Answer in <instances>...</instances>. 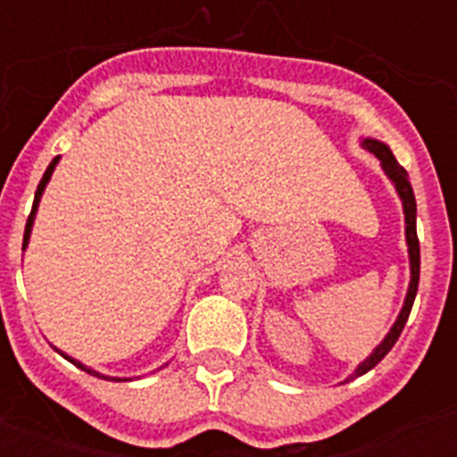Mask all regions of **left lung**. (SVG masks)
Here are the masks:
<instances>
[{"mask_svg": "<svg viewBox=\"0 0 457 457\" xmlns=\"http://www.w3.org/2000/svg\"><path fill=\"white\" fill-rule=\"evenodd\" d=\"M361 146L378 157L379 167H382L386 179L391 180V185L395 187V194H398V199H401L403 204V215H405L407 256H410V286H407V295H405V302H403L401 313H398L395 322L391 325L389 332H386V337L382 338V343H379L378 348H375L373 353H370L369 357H366L357 369H354V373L348 375L343 382H350V379L359 378V375L369 373V370L375 369V366L386 357V353L394 348V343L398 341L403 327H405L407 318H410L411 304H414V297H417V290H419V272H421V252H419V237H417V199H414V192H411L410 176H407L405 169L398 164V160H395L394 153H391V148L386 146L385 141L373 139V137H364V139H361Z\"/></svg>", "mask_w": 457, "mask_h": 457, "instance_id": "left-lung-1", "label": "left lung"}]
</instances>
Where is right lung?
Masks as SVG:
<instances>
[{
    "instance_id": "obj_1",
    "label": "right lung",
    "mask_w": 457,
    "mask_h": 457,
    "mask_svg": "<svg viewBox=\"0 0 457 457\" xmlns=\"http://www.w3.org/2000/svg\"><path fill=\"white\" fill-rule=\"evenodd\" d=\"M59 160H62V157L56 155L54 160H52L50 162V167L46 169V173H43V179H40V183H38V189H36V196H34V205H31V215H29V220H27V226H24V240H22V252L24 249H27V245H29V237H31V228H34V220H36V212H38V204H40V196H43V192H46V187H47V183H50V179H52V173H54V169H56V164H59ZM56 353L62 354L63 359H68V361H71V364H75L78 366V369H82V370H87V373H91V375H98V378H107V379H114V382H128V379H132V378H109V375H103V373H98V370H93V369H88V366H84L82 361H78V359H72V357H68L66 353H62V350L59 348H54Z\"/></svg>"
}]
</instances>
